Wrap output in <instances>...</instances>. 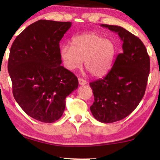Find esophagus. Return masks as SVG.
Instances as JSON below:
<instances>
[{
	"label": "esophagus",
	"mask_w": 160,
	"mask_h": 160,
	"mask_svg": "<svg viewBox=\"0 0 160 160\" xmlns=\"http://www.w3.org/2000/svg\"><path fill=\"white\" fill-rule=\"evenodd\" d=\"M78 82H79V85H84L85 84H87V82L86 80H85L84 79H82V78H78Z\"/></svg>",
	"instance_id": "esophagus-1"
}]
</instances>
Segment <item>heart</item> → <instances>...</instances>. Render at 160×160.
I'll return each mask as SVG.
<instances>
[{
	"label": "heart",
	"mask_w": 160,
	"mask_h": 160,
	"mask_svg": "<svg viewBox=\"0 0 160 160\" xmlns=\"http://www.w3.org/2000/svg\"><path fill=\"white\" fill-rule=\"evenodd\" d=\"M71 46L64 45L60 49V57L68 70L82 67L95 77H101L111 68L117 53V47L112 40L106 39L96 33L75 36Z\"/></svg>",
	"instance_id": "b5f03b06"
}]
</instances>
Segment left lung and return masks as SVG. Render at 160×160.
Wrapping results in <instances>:
<instances>
[{
  "label": "left lung",
  "instance_id": "8db88e82",
  "mask_svg": "<svg viewBox=\"0 0 160 160\" xmlns=\"http://www.w3.org/2000/svg\"><path fill=\"white\" fill-rule=\"evenodd\" d=\"M118 33L122 53L102 79L90 82L94 102L90 107L98 121L111 123L124 119L144 96L150 71V58L142 41L122 27L101 24Z\"/></svg>",
  "mask_w": 160,
  "mask_h": 160
}]
</instances>
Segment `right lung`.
<instances>
[{"mask_svg": "<svg viewBox=\"0 0 160 160\" xmlns=\"http://www.w3.org/2000/svg\"><path fill=\"white\" fill-rule=\"evenodd\" d=\"M71 26L70 22L38 20L11 47L8 70L13 97L27 114L40 122L58 120L66 97L78 87V78L61 66L59 42Z\"/></svg>", "mask_w": 160, "mask_h": 160, "instance_id": "1", "label": "right lung"}]
</instances>
